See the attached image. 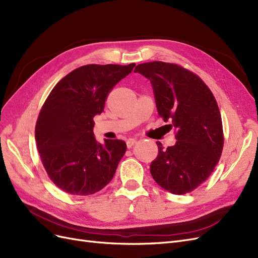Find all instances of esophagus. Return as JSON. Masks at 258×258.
<instances>
[{
    "label": "esophagus",
    "instance_id": "1",
    "mask_svg": "<svg viewBox=\"0 0 258 258\" xmlns=\"http://www.w3.org/2000/svg\"><path fill=\"white\" fill-rule=\"evenodd\" d=\"M137 142H138V141H137L136 139H129L128 141H127V147H128V148H131L132 146L137 144Z\"/></svg>",
    "mask_w": 258,
    "mask_h": 258
}]
</instances>
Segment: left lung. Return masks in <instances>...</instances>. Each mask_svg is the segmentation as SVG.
Returning a JSON list of instances; mask_svg holds the SVG:
<instances>
[{"instance_id":"left-lung-1","label":"left lung","mask_w":258,"mask_h":258,"mask_svg":"<svg viewBox=\"0 0 258 258\" xmlns=\"http://www.w3.org/2000/svg\"><path fill=\"white\" fill-rule=\"evenodd\" d=\"M152 83L159 116L176 130L173 146L151 163V174L163 189L185 195L204 183L220 161L224 134L220 108L198 75L181 66L153 61L136 67Z\"/></svg>"}]
</instances>
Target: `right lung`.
<instances>
[{
	"label": "right lung",
	"mask_w": 258,
	"mask_h": 258,
	"mask_svg": "<svg viewBox=\"0 0 258 258\" xmlns=\"http://www.w3.org/2000/svg\"><path fill=\"white\" fill-rule=\"evenodd\" d=\"M135 66L80 67L46 99L35 124L36 146L46 172L61 190L88 196L112 181L127 145L121 140L99 143L93 117L104 111L108 93Z\"/></svg>",
	"instance_id": "right-lung-1"
}]
</instances>
